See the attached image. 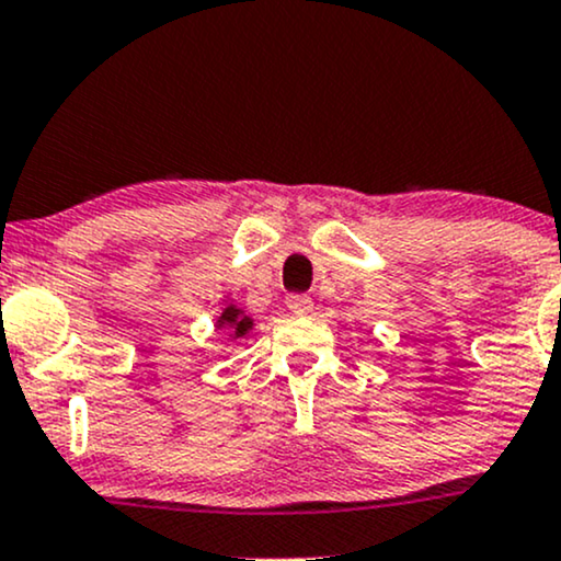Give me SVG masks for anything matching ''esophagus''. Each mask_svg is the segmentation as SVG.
<instances>
[{
  "mask_svg": "<svg viewBox=\"0 0 561 561\" xmlns=\"http://www.w3.org/2000/svg\"><path fill=\"white\" fill-rule=\"evenodd\" d=\"M286 307L291 309V314H296V318H305V314H309L314 309V301L309 299V296H301V294H291L286 299Z\"/></svg>",
  "mask_w": 561,
  "mask_h": 561,
  "instance_id": "obj_1",
  "label": "esophagus"
}]
</instances>
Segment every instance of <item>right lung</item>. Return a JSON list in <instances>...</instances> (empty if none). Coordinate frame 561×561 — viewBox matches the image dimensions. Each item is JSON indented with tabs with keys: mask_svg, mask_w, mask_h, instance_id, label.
<instances>
[{
	"mask_svg": "<svg viewBox=\"0 0 561 561\" xmlns=\"http://www.w3.org/2000/svg\"><path fill=\"white\" fill-rule=\"evenodd\" d=\"M220 325H226L233 339H241V335H247L249 328H252V318L241 314V309L226 307V312L220 314Z\"/></svg>",
	"mask_w": 561,
	"mask_h": 561,
	"instance_id": "1",
	"label": "right lung"
}]
</instances>
